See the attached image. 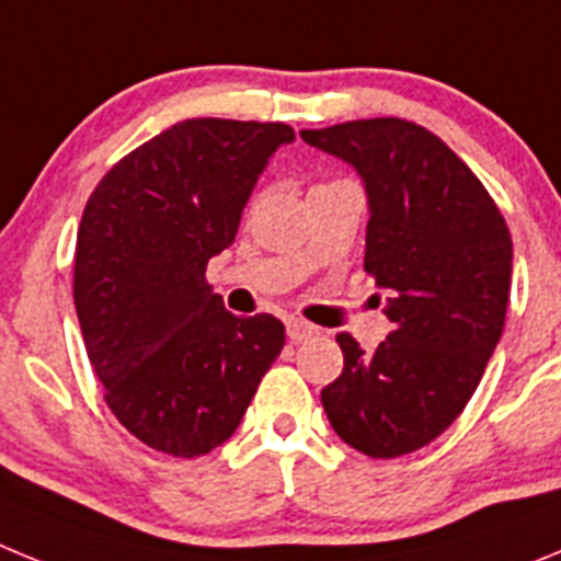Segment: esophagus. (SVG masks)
<instances>
[{"mask_svg": "<svg viewBox=\"0 0 561 561\" xmlns=\"http://www.w3.org/2000/svg\"><path fill=\"white\" fill-rule=\"evenodd\" d=\"M286 334H289L291 342H304L311 340V336L317 334V329L311 323H304V320H289V323H286Z\"/></svg>", "mask_w": 561, "mask_h": 561, "instance_id": "esophagus-1", "label": "esophagus"}]
</instances>
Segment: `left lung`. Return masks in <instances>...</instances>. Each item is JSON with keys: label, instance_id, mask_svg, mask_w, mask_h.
<instances>
[{"label": "left lung", "instance_id": "8db88e82", "mask_svg": "<svg viewBox=\"0 0 561 561\" xmlns=\"http://www.w3.org/2000/svg\"><path fill=\"white\" fill-rule=\"evenodd\" d=\"M300 137L365 182V272L388 291L393 323L370 354L336 334L345 365L320 401L348 447L370 458L415 453L463 413L497 348L512 232L483 182L419 123L374 117Z\"/></svg>", "mask_w": 561, "mask_h": 561}]
</instances>
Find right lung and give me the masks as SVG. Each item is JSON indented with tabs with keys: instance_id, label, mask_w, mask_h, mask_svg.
Segmentation results:
<instances>
[{
	"instance_id": "add662e5",
	"label": "right lung",
	"mask_w": 561,
	"mask_h": 561,
	"mask_svg": "<svg viewBox=\"0 0 561 561\" xmlns=\"http://www.w3.org/2000/svg\"><path fill=\"white\" fill-rule=\"evenodd\" d=\"M291 140L286 123L182 121L114 162L83 207L72 280L83 345L114 419L157 453L225 444L284 348V323L230 314L205 270Z\"/></svg>"
}]
</instances>
